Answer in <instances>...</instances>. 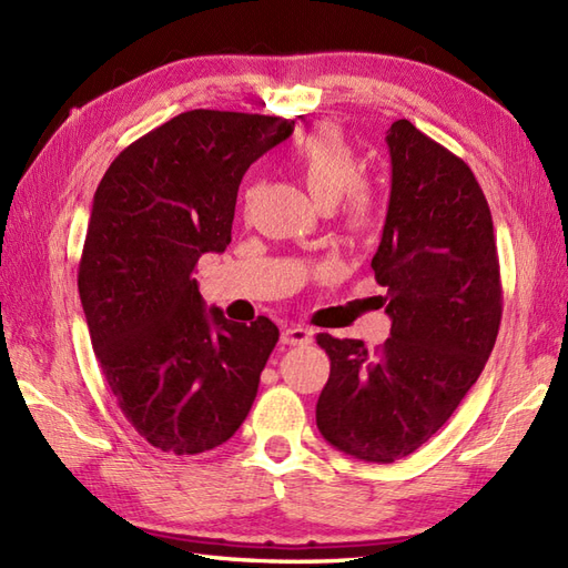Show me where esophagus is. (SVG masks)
Segmentation results:
<instances>
[{
    "mask_svg": "<svg viewBox=\"0 0 568 568\" xmlns=\"http://www.w3.org/2000/svg\"><path fill=\"white\" fill-rule=\"evenodd\" d=\"M281 342L287 346H305L312 342V329L307 327H285L281 334Z\"/></svg>",
    "mask_w": 568,
    "mask_h": 568,
    "instance_id": "1",
    "label": "esophagus"
}]
</instances>
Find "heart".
I'll use <instances>...</instances> for the list:
<instances>
[{
	"label": "heart",
	"instance_id": "1",
	"mask_svg": "<svg viewBox=\"0 0 568 568\" xmlns=\"http://www.w3.org/2000/svg\"><path fill=\"white\" fill-rule=\"evenodd\" d=\"M291 161L320 204L342 200L344 220L356 232L373 224V195L364 183V163L336 124H320L295 141Z\"/></svg>",
	"mask_w": 568,
	"mask_h": 568
}]
</instances>
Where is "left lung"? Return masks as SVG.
I'll list each match as a JSON object with an SVG mask.
<instances>
[{"label": "left lung", "instance_id": "1", "mask_svg": "<svg viewBox=\"0 0 568 568\" xmlns=\"http://www.w3.org/2000/svg\"><path fill=\"white\" fill-rule=\"evenodd\" d=\"M390 202L371 261L390 336L376 352L358 339L317 334L329 381L317 427L336 449L393 464L419 449L484 371L503 317L493 216L470 168L397 119Z\"/></svg>", "mask_w": 568, "mask_h": 568}]
</instances>
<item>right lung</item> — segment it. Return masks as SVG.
Here are the masks:
<instances>
[{"instance_id":"obj_1","label":"right lung","mask_w":568,"mask_h":568,"mask_svg":"<svg viewBox=\"0 0 568 568\" xmlns=\"http://www.w3.org/2000/svg\"><path fill=\"white\" fill-rule=\"evenodd\" d=\"M283 116L192 110L149 131L94 192L78 291L124 417L168 454L224 444L256 400L277 342L268 317L204 307L195 265L232 241L241 178L293 134Z\"/></svg>"}]
</instances>
